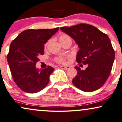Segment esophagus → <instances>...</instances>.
I'll list each match as a JSON object with an SVG mask.
<instances>
[{
	"label": "esophagus",
	"mask_w": 122,
	"mask_h": 122,
	"mask_svg": "<svg viewBox=\"0 0 122 122\" xmlns=\"http://www.w3.org/2000/svg\"><path fill=\"white\" fill-rule=\"evenodd\" d=\"M60 67L61 69H65V70L69 69L70 68V67L68 66H60Z\"/></svg>",
	"instance_id": "34e87169"
}]
</instances>
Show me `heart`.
<instances>
[{
    "mask_svg": "<svg viewBox=\"0 0 122 122\" xmlns=\"http://www.w3.org/2000/svg\"><path fill=\"white\" fill-rule=\"evenodd\" d=\"M58 39H59L60 42H61L62 44H64L65 42L68 41H71V37H70L68 35L65 34V33H62V34L60 35L59 36V37H58ZM48 44V42L45 44V48H46ZM68 57H69L68 56H58V57H57L56 58H55V61L56 62H57L64 63Z\"/></svg>",
    "mask_w": 122,
    "mask_h": 122,
    "instance_id": "1",
    "label": "heart"
}]
</instances>
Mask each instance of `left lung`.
<instances>
[{"instance_id":"obj_1","label":"left lung","mask_w":122,"mask_h":122,"mask_svg":"<svg viewBox=\"0 0 122 122\" xmlns=\"http://www.w3.org/2000/svg\"><path fill=\"white\" fill-rule=\"evenodd\" d=\"M61 29L78 45L76 61L87 65L85 70L76 66L77 74L72 82L85 92L98 90L105 84L112 69L115 52L106 34L94 26L81 23Z\"/></svg>"}]
</instances>
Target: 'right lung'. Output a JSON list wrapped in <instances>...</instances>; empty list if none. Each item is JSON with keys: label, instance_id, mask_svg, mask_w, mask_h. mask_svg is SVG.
Instances as JSON below:
<instances>
[{"label": "right lung", "instance_id": "1", "mask_svg": "<svg viewBox=\"0 0 122 122\" xmlns=\"http://www.w3.org/2000/svg\"><path fill=\"white\" fill-rule=\"evenodd\" d=\"M58 29H27L12 41L7 61L15 82L26 93H37L49 83L53 67L39 69L36 64L40 56L44 55V44Z\"/></svg>", "mask_w": 122, "mask_h": 122}]
</instances>
